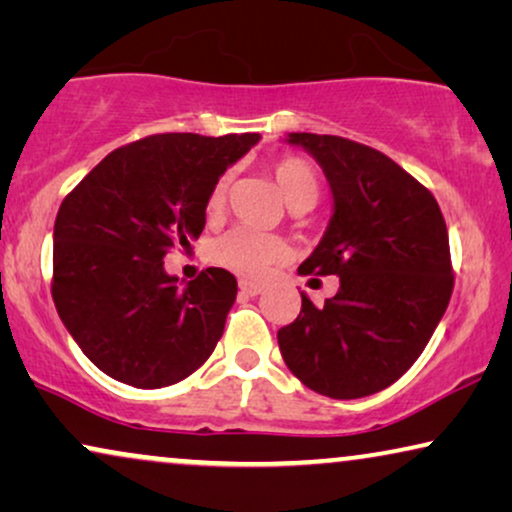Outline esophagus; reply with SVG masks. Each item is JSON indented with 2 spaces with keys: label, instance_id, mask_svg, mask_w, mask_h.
<instances>
[{
  "label": "esophagus",
  "instance_id": "obj_1",
  "mask_svg": "<svg viewBox=\"0 0 512 512\" xmlns=\"http://www.w3.org/2000/svg\"><path fill=\"white\" fill-rule=\"evenodd\" d=\"M238 290H241V295H245V297H257V295H262V292H264L262 285L243 281V278H241V281H238Z\"/></svg>",
  "mask_w": 512,
  "mask_h": 512
}]
</instances>
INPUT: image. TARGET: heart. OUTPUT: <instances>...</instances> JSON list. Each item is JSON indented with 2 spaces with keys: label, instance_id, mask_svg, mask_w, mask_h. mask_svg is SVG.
I'll list each match as a JSON object with an SVG mask.
<instances>
[{
  "label": "heart",
  "instance_id": "1",
  "mask_svg": "<svg viewBox=\"0 0 512 512\" xmlns=\"http://www.w3.org/2000/svg\"><path fill=\"white\" fill-rule=\"evenodd\" d=\"M274 175L278 189H281L285 201L292 210H309L316 206L320 196V175L318 168L313 166L304 156H281L269 166ZM229 194V175H220L210 187L206 199L208 217L222 215L227 206ZM210 260L220 264L224 269H231L234 274L245 278L262 281L271 274L276 264H281L288 255V243L281 236L260 234L245 227H236L227 234L217 238L208 250Z\"/></svg>",
  "mask_w": 512,
  "mask_h": 512
}]
</instances>
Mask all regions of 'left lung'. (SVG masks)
I'll list each match as a JSON object with an SVG mask.
<instances>
[{"label": "left lung", "instance_id": "left-lung-1", "mask_svg": "<svg viewBox=\"0 0 512 512\" xmlns=\"http://www.w3.org/2000/svg\"><path fill=\"white\" fill-rule=\"evenodd\" d=\"M290 142L316 156L335 196L330 227L297 274L339 276V292L323 306L302 295L278 349L311 391L363 398L410 370L447 309V224L435 196L379 149L316 133Z\"/></svg>", "mask_w": 512, "mask_h": 512}]
</instances>
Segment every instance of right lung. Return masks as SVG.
Wrapping results in <instances>:
<instances>
[{
    "mask_svg": "<svg viewBox=\"0 0 512 512\" xmlns=\"http://www.w3.org/2000/svg\"><path fill=\"white\" fill-rule=\"evenodd\" d=\"M257 140L147 135L109 152L60 203L53 302L79 349L112 379L170 386L215 351L236 278L210 267L180 288L163 260L192 248L213 182Z\"/></svg>",
    "mask_w": 512,
    "mask_h": 512,
    "instance_id": "1",
    "label": "right lung"
}]
</instances>
